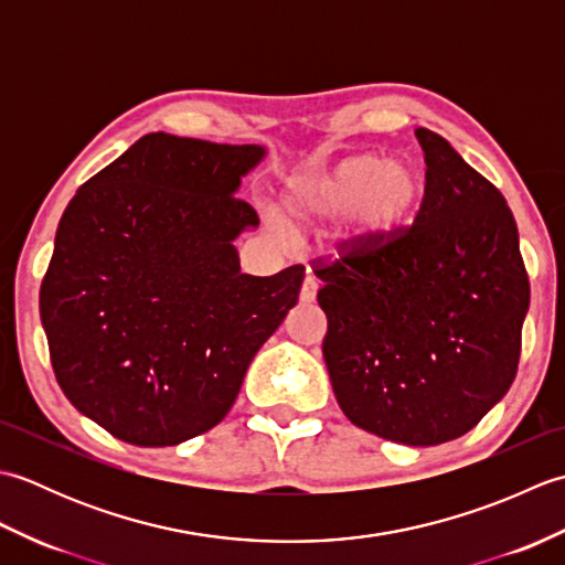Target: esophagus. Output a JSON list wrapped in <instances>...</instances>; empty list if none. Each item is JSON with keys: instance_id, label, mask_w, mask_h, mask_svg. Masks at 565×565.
<instances>
[{"instance_id": "obj_1", "label": "esophagus", "mask_w": 565, "mask_h": 565, "mask_svg": "<svg viewBox=\"0 0 565 565\" xmlns=\"http://www.w3.org/2000/svg\"><path fill=\"white\" fill-rule=\"evenodd\" d=\"M316 296H318V279H316V276H306L303 286H301V301L313 303Z\"/></svg>"}]
</instances>
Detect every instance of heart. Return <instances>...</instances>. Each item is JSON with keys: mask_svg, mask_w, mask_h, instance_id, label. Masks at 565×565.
I'll return each instance as SVG.
<instances>
[{"mask_svg": "<svg viewBox=\"0 0 565 565\" xmlns=\"http://www.w3.org/2000/svg\"><path fill=\"white\" fill-rule=\"evenodd\" d=\"M425 196V174L415 164L352 154L332 170L296 179L286 191V215L308 231L350 218L340 247L364 252L386 245L413 218Z\"/></svg>", "mask_w": 565, "mask_h": 565, "instance_id": "1", "label": "heart"}]
</instances>
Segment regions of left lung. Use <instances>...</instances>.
I'll use <instances>...</instances> for the list:
<instances>
[{
	"instance_id": "obj_1",
	"label": "left lung",
	"mask_w": 565,
	"mask_h": 565,
	"mask_svg": "<svg viewBox=\"0 0 565 565\" xmlns=\"http://www.w3.org/2000/svg\"><path fill=\"white\" fill-rule=\"evenodd\" d=\"M425 196L386 245L316 259L330 383L350 423L435 447L512 386L530 276L505 196L441 136L417 128Z\"/></svg>"
}]
</instances>
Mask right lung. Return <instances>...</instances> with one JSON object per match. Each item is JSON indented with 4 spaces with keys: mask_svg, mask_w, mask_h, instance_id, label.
Wrapping results in <instances>:
<instances>
[{
    "mask_svg": "<svg viewBox=\"0 0 565 565\" xmlns=\"http://www.w3.org/2000/svg\"><path fill=\"white\" fill-rule=\"evenodd\" d=\"M259 146L148 134L60 218L41 320L60 388L136 447H174L231 411L259 347L298 303L301 264L239 271L257 227L235 191Z\"/></svg>",
    "mask_w": 565,
    "mask_h": 565,
    "instance_id": "add662e5",
    "label": "right lung"
}]
</instances>
